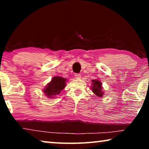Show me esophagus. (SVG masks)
I'll return each mask as SVG.
<instances>
[{
  "instance_id": "obj_1",
  "label": "esophagus",
  "mask_w": 149,
  "mask_h": 149,
  "mask_svg": "<svg viewBox=\"0 0 149 149\" xmlns=\"http://www.w3.org/2000/svg\"><path fill=\"white\" fill-rule=\"evenodd\" d=\"M75 77L77 79H79L81 78V75L79 74H75Z\"/></svg>"
}]
</instances>
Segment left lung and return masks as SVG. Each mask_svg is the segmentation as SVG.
I'll return each instance as SVG.
<instances>
[{"instance_id":"8db88e82","label":"left lung","mask_w":149,"mask_h":149,"mask_svg":"<svg viewBox=\"0 0 149 149\" xmlns=\"http://www.w3.org/2000/svg\"><path fill=\"white\" fill-rule=\"evenodd\" d=\"M92 82L93 86L91 87V89L93 90V92L98 97H102L103 95V91H102V84L99 80H92Z\"/></svg>"}]
</instances>
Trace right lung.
Here are the masks:
<instances>
[{"instance_id": "obj_1", "label": "right lung", "mask_w": 149, "mask_h": 149, "mask_svg": "<svg viewBox=\"0 0 149 149\" xmlns=\"http://www.w3.org/2000/svg\"><path fill=\"white\" fill-rule=\"evenodd\" d=\"M65 81L66 79L62 77H54L51 79L49 84L47 85L43 92L49 98L55 97V96L59 95L61 91L64 89L65 86Z\"/></svg>"}]
</instances>
